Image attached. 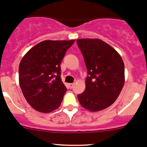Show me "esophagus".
<instances>
[{"label": "esophagus", "instance_id": "34e87169", "mask_svg": "<svg viewBox=\"0 0 147 147\" xmlns=\"http://www.w3.org/2000/svg\"><path fill=\"white\" fill-rule=\"evenodd\" d=\"M74 85H75V84H74V83H70V84H68V86H69V89H72V88H73Z\"/></svg>", "mask_w": 147, "mask_h": 147}]
</instances>
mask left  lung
<instances>
[{"mask_svg":"<svg viewBox=\"0 0 147 147\" xmlns=\"http://www.w3.org/2000/svg\"><path fill=\"white\" fill-rule=\"evenodd\" d=\"M77 43L87 69L85 90L78 95L84 109L96 112L109 107L125 84V65L112 46L98 38H80Z\"/></svg>","mask_w":147,"mask_h":147,"instance_id":"obj_1","label":"left lung"}]
</instances>
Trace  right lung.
Masks as SVG:
<instances>
[{"label": "right lung", "instance_id": "1", "mask_svg": "<svg viewBox=\"0 0 147 147\" xmlns=\"http://www.w3.org/2000/svg\"><path fill=\"white\" fill-rule=\"evenodd\" d=\"M75 40H46L32 47L19 65V84L27 103L48 113L58 109L67 88L61 78V63Z\"/></svg>", "mask_w": 147, "mask_h": 147}]
</instances>
